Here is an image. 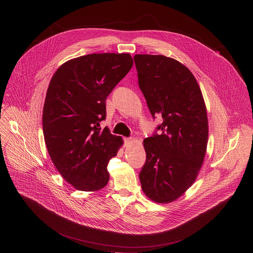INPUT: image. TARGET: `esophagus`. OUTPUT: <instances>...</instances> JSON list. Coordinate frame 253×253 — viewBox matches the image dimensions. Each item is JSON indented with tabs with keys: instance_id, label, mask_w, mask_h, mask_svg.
Returning <instances> with one entry per match:
<instances>
[{
	"instance_id": "34e87169",
	"label": "esophagus",
	"mask_w": 253,
	"mask_h": 253,
	"mask_svg": "<svg viewBox=\"0 0 253 253\" xmlns=\"http://www.w3.org/2000/svg\"><path fill=\"white\" fill-rule=\"evenodd\" d=\"M124 141H125L126 145H128L130 144V142H131V139H130V138H127V137H125V138H124Z\"/></svg>"
}]
</instances>
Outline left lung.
I'll return each mask as SVG.
<instances>
[{
	"label": "left lung",
	"instance_id": "8db88e82",
	"mask_svg": "<svg viewBox=\"0 0 253 253\" xmlns=\"http://www.w3.org/2000/svg\"><path fill=\"white\" fill-rule=\"evenodd\" d=\"M138 84L153 118L161 115L162 130L143 140L146 163L139 178L155 203L177 200L195 182L209 140L207 107L192 72L165 55L135 54Z\"/></svg>",
	"mask_w": 253,
	"mask_h": 253
}]
</instances>
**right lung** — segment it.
Returning <instances> with one entry per match:
<instances>
[{"label": "right lung", "mask_w": 253, "mask_h": 253, "mask_svg": "<svg viewBox=\"0 0 253 253\" xmlns=\"http://www.w3.org/2000/svg\"><path fill=\"white\" fill-rule=\"evenodd\" d=\"M129 53H92L70 59L52 76L42 111V131L49 157L77 190L93 192L109 181V161L124 144L99 123L106 98L129 72Z\"/></svg>", "instance_id": "right-lung-1"}]
</instances>
